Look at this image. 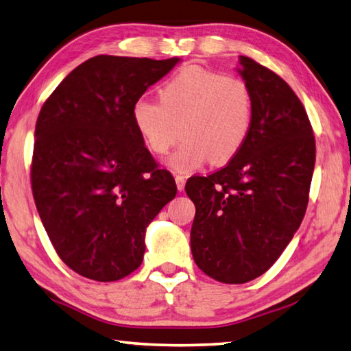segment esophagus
<instances>
[{
  "label": "esophagus",
  "mask_w": 351,
  "mask_h": 351,
  "mask_svg": "<svg viewBox=\"0 0 351 351\" xmlns=\"http://www.w3.org/2000/svg\"><path fill=\"white\" fill-rule=\"evenodd\" d=\"M185 182H186V179L183 176H176V183H177V189H179V191H182V189L185 188Z\"/></svg>",
  "instance_id": "obj_1"
}]
</instances>
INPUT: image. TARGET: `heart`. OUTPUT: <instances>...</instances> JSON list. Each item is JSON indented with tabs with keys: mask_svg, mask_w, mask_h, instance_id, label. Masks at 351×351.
Instances as JSON below:
<instances>
[{
	"mask_svg": "<svg viewBox=\"0 0 351 351\" xmlns=\"http://www.w3.org/2000/svg\"><path fill=\"white\" fill-rule=\"evenodd\" d=\"M132 120L157 156H165L180 134L183 143L169 165L189 172L210 158L214 165L228 163L241 152L253 129L254 98L245 80L191 66L162 86L160 101L138 98Z\"/></svg>",
	"mask_w": 351,
	"mask_h": 351,
	"instance_id": "1",
	"label": "heart"
}]
</instances>
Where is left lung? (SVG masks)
<instances>
[{
	"mask_svg": "<svg viewBox=\"0 0 351 351\" xmlns=\"http://www.w3.org/2000/svg\"><path fill=\"white\" fill-rule=\"evenodd\" d=\"M254 98L247 143L230 163L185 186L195 205L194 262L223 284L259 278L284 253L308 205L316 141L293 89L278 73L241 57Z\"/></svg>",
	"mask_w": 351,
	"mask_h": 351,
	"instance_id": "left-lung-1",
	"label": "left lung"
}]
</instances>
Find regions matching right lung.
<instances>
[{
    "label": "right lung",
    "mask_w": 351,
    "mask_h": 351,
    "mask_svg": "<svg viewBox=\"0 0 351 351\" xmlns=\"http://www.w3.org/2000/svg\"><path fill=\"white\" fill-rule=\"evenodd\" d=\"M179 58L97 55L40 110L30 166L34 200L55 251L83 278L114 282L143 261L145 232L176 197L132 120V106Z\"/></svg>",
    "instance_id": "obj_1"
}]
</instances>
